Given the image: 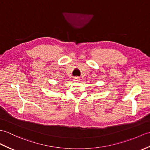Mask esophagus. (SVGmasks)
Listing matches in <instances>:
<instances>
[{"mask_svg":"<svg viewBox=\"0 0 150 150\" xmlns=\"http://www.w3.org/2000/svg\"><path fill=\"white\" fill-rule=\"evenodd\" d=\"M80 80H81V79H80V78L79 77V76H75V77H74V81H75V82H79Z\"/></svg>","mask_w":150,"mask_h":150,"instance_id":"34e87169","label":"esophagus"}]
</instances>
